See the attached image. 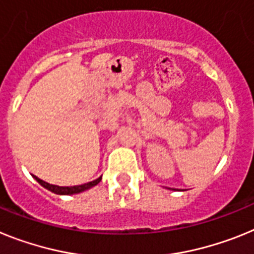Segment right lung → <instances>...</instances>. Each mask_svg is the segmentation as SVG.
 Instances as JSON below:
<instances>
[{
    "label": "right lung",
    "instance_id": "add662e5",
    "mask_svg": "<svg viewBox=\"0 0 254 254\" xmlns=\"http://www.w3.org/2000/svg\"><path fill=\"white\" fill-rule=\"evenodd\" d=\"M33 176H34V175H33ZM34 179L37 180V182H38L39 184L42 185V187H45L46 189L51 190V191H52V193L64 194V195H66V194L80 193V191H84V190H87V189L92 188V187H94V185H97V184H98V183L101 182V179H102V176H101V178H98V179L93 180V182L85 183V184H81V185H74V187H59V185L48 184V183H46V182H43V180L38 179L37 176H34Z\"/></svg>",
    "mask_w": 254,
    "mask_h": 254
}]
</instances>
